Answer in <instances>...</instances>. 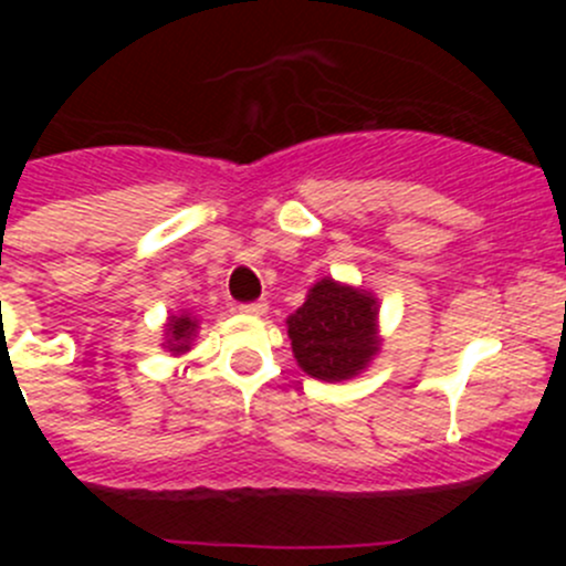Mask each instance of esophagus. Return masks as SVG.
<instances>
[{
  "label": "esophagus",
  "instance_id": "obj_1",
  "mask_svg": "<svg viewBox=\"0 0 566 566\" xmlns=\"http://www.w3.org/2000/svg\"><path fill=\"white\" fill-rule=\"evenodd\" d=\"M241 312L243 315H265L268 312V304L265 301H249V304H241Z\"/></svg>",
  "mask_w": 566,
  "mask_h": 566
}]
</instances>
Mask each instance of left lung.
<instances>
[{
  "label": "left lung",
  "mask_w": 566,
  "mask_h": 566,
  "mask_svg": "<svg viewBox=\"0 0 566 566\" xmlns=\"http://www.w3.org/2000/svg\"><path fill=\"white\" fill-rule=\"evenodd\" d=\"M378 301L361 290L323 279L306 304L287 317V334L301 369L317 380H347L378 353Z\"/></svg>",
  "instance_id": "1"
}]
</instances>
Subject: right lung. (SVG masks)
<instances>
[{"label": "right lung", "mask_w": 566, "mask_h": 566, "mask_svg": "<svg viewBox=\"0 0 566 566\" xmlns=\"http://www.w3.org/2000/svg\"><path fill=\"white\" fill-rule=\"evenodd\" d=\"M167 331H169V339H167L169 350H172V353H186L188 350V342H191L193 331H197V319L188 317V315L172 317L167 323Z\"/></svg>", "instance_id": "1"}]
</instances>
